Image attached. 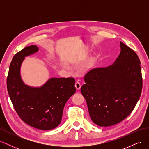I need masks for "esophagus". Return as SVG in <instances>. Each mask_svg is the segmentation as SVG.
<instances>
[{
	"label": "esophagus",
	"instance_id": "1",
	"mask_svg": "<svg viewBox=\"0 0 149 149\" xmlns=\"http://www.w3.org/2000/svg\"><path fill=\"white\" fill-rule=\"evenodd\" d=\"M81 85L79 83V82H76L75 83V88L77 90H79L81 89Z\"/></svg>",
	"mask_w": 149,
	"mask_h": 149
}]
</instances>
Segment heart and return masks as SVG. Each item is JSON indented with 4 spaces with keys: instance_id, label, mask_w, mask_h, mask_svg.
<instances>
[{
    "instance_id": "heart-1",
    "label": "heart",
    "mask_w": 149,
    "mask_h": 149,
    "mask_svg": "<svg viewBox=\"0 0 149 149\" xmlns=\"http://www.w3.org/2000/svg\"><path fill=\"white\" fill-rule=\"evenodd\" d=\"M94 60V57H93V56L90 57V58H89V59L87 60L86 63V66H88L91 65L93 63Z\"/></svg>"
}]
</instances>
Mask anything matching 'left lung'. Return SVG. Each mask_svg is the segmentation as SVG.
I'll use <instances>...</instances> for the list:
<instances>
[{
	"mask_svg": "<svg viewBox=\"0 0 149 149\" xmlns=\"http://www.w3.org/2000/svg\"><path fill=\"white\" fill-rule=\"evenodd\" d=\"M120 54L112 65L89 71L81 88L94 124L108 127L131 113L141 96V61L134 50L120 42Z\"/></svg>",
	"mask_w": 149,
	"mask_h": 149,
	"instance_id": "left-lung-1",
	"label": "left lung"
}]
</instances>
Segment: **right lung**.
<instances>
[{
    "mask_svg": "<svg viewBox=\"0 0 149 149\" xmlns=\"http://www.w3.org/2000/svg\"><path fill=\"white\" fill-rule=\"evenodd\" d=\"M36 45L26 47L13 57L7 79V91L17 113L31 127L51 130L61 123L66 102L76 92L73 78H52L40 87H31L21 78L25 58L38 51Z\"/></svg>",
    "mask_w": 149,
    "mask_h": 149,
    "instance_id": "add662e5",
    "label": "right lung"
}]
</instances>
